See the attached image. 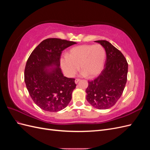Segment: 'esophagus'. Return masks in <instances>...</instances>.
<instances>
[{"instance_id":"1","label":"esophagus","mask_w":150,"mask_h":150,"mask_svg":"<svg viewBox=\"0 0 150 150\" xmlns=\"http://www.w3.org/2000/svg\"><path fill=\"white\" fill-rule=\"evenodd\" d=\"M79 81H80V79H75V83H76V84H77V83H78L79 82Z\"/></svg>"}]
</instances>
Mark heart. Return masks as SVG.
<instances>
[{
    "mask_svg": "<svg viewBox=\"0 0 150 150\" xmlns=\"http://www.w3.org/2000/svg\"><path fill=\"white\" fill-rule=\"evenodd\" d=\"M106 57L105 49L100 44L81 45L70 50L67 57L62 58L60 63L66 76L73 77L79 69L81 76L93 78L101 72Z\"/></svg>",
    "mask_w": 150,
    "mask_h": 150,
    "instance_id": "obj_1",
    "label": "heart"
}]
</instances>
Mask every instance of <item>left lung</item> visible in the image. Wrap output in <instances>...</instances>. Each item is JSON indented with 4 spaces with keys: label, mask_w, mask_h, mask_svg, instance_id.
<instances>
[{
    "label": "left lung",
    "mask_w": 150,
    "mask_h": 150,
    "mask_svg": "<svg viewBox=\"0 0 150 150\" xmlns=\"http://www.w3.org/2000/svg\"><path fill=\"white\" fill-rule=\"evenodd\" d=\"M106 51L104 69L97 78L88 81L86 89L88 103L99 110L113 106L120 98L127 81L128 64L121 51L107 40H96Z\"/></svg>",
    "instance_id": "8db88e82"
}]
</instances>
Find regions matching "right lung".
Segmentation results:
<instances>
[{
  "instance_id": "right-lung-1",
  "label": "right lung",
  "mask_w": 150,
  "mask_h": 150,
  "mask_svg": "<svg viewBox=\"0 0 150 150\" xmlns=\"http://www.w3.org/2000/svg\"><path fill=\"white\" fill-rule=\"evenodd\" d=\"M73 41L57 38L44 40L30 54L26 62L24 81L30 96L42 110L57 112L71 100L75 79L63 75L60 68L62 51Z\"/></svg>"
}]
</instances>
